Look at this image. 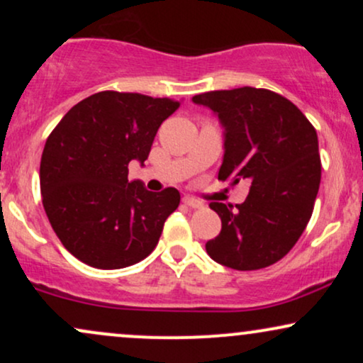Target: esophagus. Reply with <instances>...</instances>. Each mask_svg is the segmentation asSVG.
Listing matches in <instances>:
<instances>
[{"label": "esophagus", "instance_id": "obj_1", "mask_svg": "<svg viewBox=\"0 0 363 363\" xmlns=\"http://www.w3.org/2000/svg\"><path fill=\"white\" fill-rule=\"evenodd\" d=\"M182 203L189 208H203L201 201H198V199H194V198H189V196H184V198H182Z\"/></svg>", "mask_w": 363, "mask_h": 363}]
</instances>
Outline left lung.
Instances as JSON below:
<instances>
[{
	"label": "left lung",
	"instance_id": "left-lung-1",
	"mask_svg": "<svg viewBox=\"0 0 363 363\" xmlns=\"http://www.w3.org/2000/svg\"><path fill=\"white\" fill-rule=\"evenodd\" d=\"M218 114L225 155L218 181H251L240 205L210 203L222 230L206 242L220 264L239 272L286 256L309 223L320 184L318 133L295 104L277 91L242 86L194 95Z\"/></svg>",
	"mask_w": 363,
	"mask_h": 363
}]
</instances>
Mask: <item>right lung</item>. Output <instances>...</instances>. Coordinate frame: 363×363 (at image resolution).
Returning a JSON list of instances; mask_svg holds the SVG:
<instances>
[{"mask_svg":"<svg viewBox=\"0 0 363 363\" xmlns=\"http://www.w3.org/2000/svg\"><path fill=\"white\" fill-rule=\"evenodd\" d=\"M179 102L104 90L83 99L48 136L40 193L52 230L77 259L99 269L136 264L155 249L176 187L147 191L128 181L131 160L143 164L160 124Z\"/></svg>","mask_w":363,"mask_h":363,"instance_id":"add662e5","label":"right lung"}]
</instances>
